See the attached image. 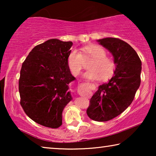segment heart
<instances>
[{
	"mask_svg": "<svg viewBox=\"0 0 156 156\" xmlns=\"http://www.w3.org/2000/svg\"><path fill=\"white\" fill-rule=\"evenodd\" d=\"M88 58H92V60L88 65L89 69L84 74L85 78H101L102 80H105L111 77L114 72L115 62L106 56L105 49L98 44H91L83 47L82 53L77 49H73L69 53L67 58V65L73 75L80 74L84 65V60Z\"/></svg>",
	"mask_w": 156,
	"mask_h": 156,
	"instance_id": "b5f03b06",
	"label": "heart"
}]
</instances>
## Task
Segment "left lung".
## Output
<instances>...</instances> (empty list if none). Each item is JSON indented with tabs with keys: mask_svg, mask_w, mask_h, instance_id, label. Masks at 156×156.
<instances>
[{
	"mask_svg": "<svg viewBox=\"0 0 156 156\" xmlns=\"http://www.w3.org/2000/svg\"><path fill=\"white\" fill-rule=\"evenodd\" d=\"M97 41L112 53L115 69L112 78L100 85L91 97L87 114L91 120L105 122L117 117L131 104L140 85L142 62L135 50L119 38Z\"/></svg>",
	"mask_w": 156,
	"mask_h": 156,
	"instance_id": "obj_1",
	"label": "left lung"
}]
</instances>
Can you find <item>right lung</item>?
Wrapping results in <instances>:
<instances>
[{
	"label": "right lung",
	"mask_w": 156,
	"mask_h": 156,
	"mask_svg": "<svg viewBox=\"0 0 156 156\" xmlns=\"http://www.w3.org/2000/svg\"><path fill=\"white\" fill-rule=\"evenodd\" d=\"M73 43L49 39L38 44L23 62L18 82L20 105L34 122L56 129L62 111L72 97L69 84L75 78L67 58Z\"/></svg>",
	"instance_id": "add662e5"
}]
</instances>
